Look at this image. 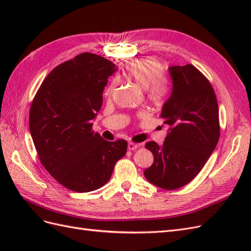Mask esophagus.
<instances>
[{"label": "esophagus", "mask_w": 251, "mask_h": 251, "mask_svg": "<svg viewBox=\"0 0 251 251\" xmlns=\"http://www.w3.org/2000/svg\"><path fill=\"white\" fill-rule=\"evenodd\" d=\"M138 148H139V144H137V143L128 142V144H127V149L130 151H135V150H137Z\"/></svg>", "instance_id": "34e87169"}]
</instances>
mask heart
Here are the masks:
<instances>
[{"instance_id": "1", "label": "heart", "mask_w": 251, "mask_h": 251, "mask_svg": "<svg viewBox=\"0 0 251 251\" xmlns=\"http://www.w3.org/2000/svg\"><path fill=\"white\" fill-rule=\"evenodd\" d=\"M163 66L154 57H144L133 60L124 70L125 76L146 89L149 100L161 103L169 93V82L163 76ZM117 82L113 79L105 89V96H110L116 88Z\"/></svg>"}]
</instances>
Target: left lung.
I'll return each instance as SVG.
<instances>
[{"mask_svg":"<svg viewBox=\"0 0 251 251\" xmlns=\"http://www.w3.org/2000/svg\"><path fill=\"white\" fill-rule=\"evenodd\" d=\"M173 91L160 117L170 131L162 146L146 148L154 162L144 171L151 184L173 191L189 183L200 173L220 138L218 101L209 80L191 64L170 67Z\"/></svg>","mask_w":251,"mask_h":251,"instance_id":"8db88e82","label":"left lung"}]
</instances>
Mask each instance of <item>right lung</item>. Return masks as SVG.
Masks as SVG:
<instances>
[{"mask_svg":"<svg viewBox=\"0 0 251 251\" xmlns=\"http://www.w3.org/2000/svg\"><path fill=\"white\" fill-rule=\"evenodd\" d=\"M116 70L109 59L81 53L55 67L32 100L29 128L40 161L70 191L103 186L126 153V140L110 142L92 130L108 77Z\"/></svg>","mask_w":251,"mask_h":251,"instance_id":"add662e5","label":"right lung"}]
</instances>
